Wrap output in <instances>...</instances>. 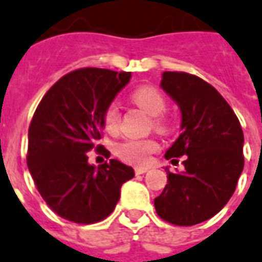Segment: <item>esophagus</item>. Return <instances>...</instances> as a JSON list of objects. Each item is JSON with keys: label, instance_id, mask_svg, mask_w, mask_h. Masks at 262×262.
Returning a JSON list of instances; mask_svg holds the SVG:
<instances>
[{"label": "esophagus", "instance_id": "obj_1", "mask_svg": "<svg viewBox=\"0 0 262 262\" xmlns=\"http://www.w3.org/2000/svg\"><path fill=\"white\" fill-rule=\"evenodd\" d=\"M147 167H136V169H135V174H144V173H146V171H147Z\"/></svg>", "mask_w": 262, "mask_h": 262}]
</instances>
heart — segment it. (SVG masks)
Wrapping results in <instances>:
<instances>
[{
  "label": "heart",
  "mask_w": 262,
  "mask_h": 262,
  "mask_svg": "<svg viewBox=\"0 0 262 262\" xmlns=\"http://www.w3.org/2000/svg\"><path fill=\"white\" fill-rule=\"evenodd\" d=\"M130 100L140 107L143 112L150 115V126L159 133H169L171 123L166 111V98L157 88L151 85H143L136 88L130 93ZM102 125L107 133H116L120 126V112L116 105L106 106L102 115ZM159 150V143L155 139H129L116 147V155L123 162L133 164V166H144L150 160V156Z\"/></svg>",
  "instance_id": "b5f03b06"
}]
</instances>
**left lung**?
<instances>
[{
  "instance_id": "obj_1",
  "label": "left lung",
  "mask_w": 262,
  "mask_h": 262,
  "mask_svg": "<svg viewBox=\"0 0 262 262\" xmlns=\"http://www.w3.org/2000/svg\"><path fill=\"white\" fill-rule=\"evenodd\" d=\"M162 88L182 111V135L164 157L184 171H167L155 199L159 217L174 226H194L220 211L235 191L244 167V135L238 118L208 82L187 72H164Z\"/></svg>"
}]
</instances>
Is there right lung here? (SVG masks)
<instances>
[{"label": "right lung", "mask_w": 262, "mask_h": 262, "mask_svg": "<svg viewBox=\"0 0 262 262\" xmlns=\"http://www.w3.org/2000/svg\"><path fill=\"white\" fill-rule=\"evenodd\" d=\"M130 80V72L82 68L55 82L36 107L28 129L27 163L51 210L78 224H93L115 210L120 187L135 176L112 159L98 167L88 151L111 155L98 144L102 115Z\"/></svg>", "instance_id": "right-lung-1"}]
</instances>
